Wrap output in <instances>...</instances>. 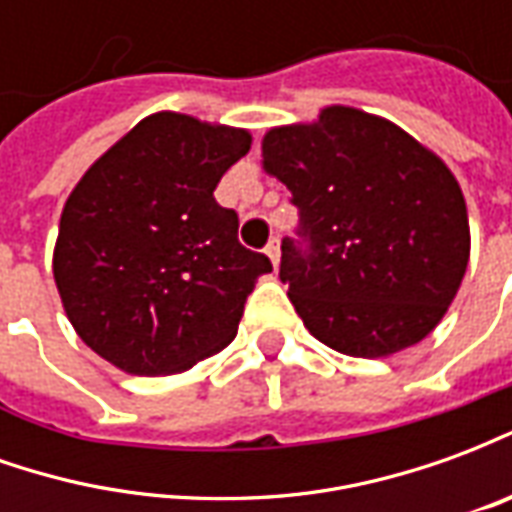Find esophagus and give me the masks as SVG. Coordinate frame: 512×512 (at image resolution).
<instances>
[{"mask_svg":"<svg viewBox=\"0 0 512 512\" xmlns=\"http://www.w3.org/2000/svg\"><path fill=\"white\" fill-rule=\"evenodd\" d=\"M266 255L271 257V263H274V266H279V238H271V241H268Z\"/></svg>","mask_w":512,"mask_h":512,"instance_id":"obj_1","label":"esophagus"}]
</instances>
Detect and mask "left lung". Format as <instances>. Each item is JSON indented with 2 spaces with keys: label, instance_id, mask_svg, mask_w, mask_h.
I'll list each match as a JSON object with an SVG mask.
<instances>
[{
  "label": "left lung",
  "instance_id": "obj_1",
  "mask_svg": "<svg viewBox=\"0 0 512 512\" xmlns=\"http://www.w3.org/2000/svg\"><path fill=\"white\" fill-rule=\"evenodd\" d=\"M299 208L279 279L304 326L348 356H389L433 332L469 263V216L441 158L381 117L323 109L263 139Z\"/></svg>",
  "mask_w": 512,
  "mask_h": 512
}]
</instances>
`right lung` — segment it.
I'll list each match as a JSON object with an SVG mask.
<instances>
[{
  "mask_svg": "<svg viewBox=\"0 0 512 512\" xmlns=\"http://www.w3.org/2000/svg\"><path fill=\"white\" fill-rule=\"evenodd\" d=\"M246 131L161 112L84 172L60 219L54 279L76 334L126 373L169 376L222 351L271 260L238 241L213 189Z\"/></svg>",
  "mask_w": 512,
  "mask_h": 512,
  "instance_id": "right-lung-1",
  "label": "right lung"
}]
</instances>
